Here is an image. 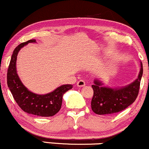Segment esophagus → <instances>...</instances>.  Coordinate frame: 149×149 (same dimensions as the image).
Returning <instances> with one entry per match:
<instances>
[{"label":"esophagus","instance_id":"34e87169","mask_svg":"<svg viewBox=\"0 0 149 149\" xmlns=\"http://www.w3.org/2000/svg\"><path fill=\"white\" fill-rule=\"evenodd\" d=\"M77 85L78 87H84V86H85L86 83L84 80H79L77 82Z\"/></svg>","mask_w":149,"mask_h":149}]
</instances>
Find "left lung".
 Returning <instances> with one entry per match:
<instances>
[{
	"label": "left lung",
	"mask_w": 149,
	"mask_h": 149,
	"mask_svg": "<svg viewBox=\"0 0 149 149\" xmlns=\"http://www.w3.org/2000/svg\"><path fill=\"white\" fill-rule=\"evenodd\" d=\"M143 74L142 63L140 70L134 81L122 87L104 86V82L95 79L92 85L94 94L91 101L93 111L97 115H108L124 111L135 102L138 95L141 79Z\"/></svg>",
	"instance_id": "left-lung-1"
}]
</instances>
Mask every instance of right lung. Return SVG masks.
Masks as SVG:
<instances>
[{
	"label": "right lung",
	"instance_id": "obj_1",
	"mask_svg": "<svg viewBox=\"0 0 149 149\" xmlns=\"http://www.w3.org/2000/svg\"><path fill=\"white\" fill-rule=\"evenodd\" d=\"M36 42L35 39L29 40L14 49L7 70V86L16 102L24 112L36 116L51 117L60 111L63 95L72 88L73 86L72 84L62 85L51 93L38 95L29 91L23 85L16 70L17 55L22 47L27 44Z\"/></svg>",
	"mask_w": 149,
	"mask_h": 149
}]
</instances>
